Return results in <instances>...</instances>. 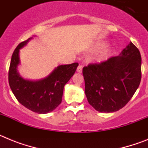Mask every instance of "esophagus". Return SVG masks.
Listing matches in <instances>:
<instances>
[{"mask_svg":"<svg viewBox=\"0 0 148 148\" xmlns=\"http://www.w3.org/2000/svg\"><path fill=\"white\" fill-rule=\"evenodd\" d=\"M77 72H78V73H82V65H78V66L77 67Z\"/></svg>","mask_w":148,"mask_h":148,"instance_id":"obj_1","label":"esophagus"}]
</instances>
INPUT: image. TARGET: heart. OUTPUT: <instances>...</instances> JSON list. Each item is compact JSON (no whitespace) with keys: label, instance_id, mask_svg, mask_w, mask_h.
Listing matches in <instances>:
<instances>
[{"label":"heart","instance_id":"obj_1","mask_svg":"<svg viewBox=\"0 0 148 148\" xmlns=\"http://www.w3.org/2000/svg\"><path fill=\"white\" fill-rule=\"evenodd\" d=\"M106 56H107V52H105V53H104L103 54L101 55V56L99 57V59L101 60V61H102V60H104L106 58Z\"/></svg>","mask_w":148,"mask_h":148}]
</instances>
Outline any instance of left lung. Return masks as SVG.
<instances>
[{
  "mask_svg": "<svg viewBox=\"0 0 148 148\" xmlns=\"http://www.w3.org/2000/svg\"><path fill=\"white\" fill-rule=\"evenodd\" d=\"M82 73L89 104L99 112H116L127 104L140 84V52L130 42L119 56L90 64Z\"/></svg>",
  "mask_w": 148,
  "mask_h": 148,
  "instance_id": "obj_1",
  "label": "left lung"
}]
</instances>
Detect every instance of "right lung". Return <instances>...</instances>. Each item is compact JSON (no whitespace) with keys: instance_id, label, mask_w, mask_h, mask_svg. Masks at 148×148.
<instances>
[{"instance_id":"obj_1","label":"right lung","mask_w":148,"mask_h":148,"mask_svg":"<svg viewBox=\"0 0 148 148\" xmlns=\"http://www.w3.org/2000/svg\"><path fill=\"white\" fill-rule=\"evenodd\" d=\"M29 38L15 48L12 56L9 70V84L17 100L27 109L39 114L54 110L61 102L64 87L74 75L78 63L60 65L47 77L38 81H29L20 76L17 66L20 63L19 50Z\"/></svg>"}]
</instances>
